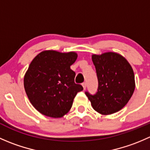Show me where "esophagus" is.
I'll return each instance as SVG.
<instances>
[{"mask_svg":"<svg viewBox=\"0 0 150 150\" xmlns=\"http://www.w3.org/2000/svg\"><path fill=\"white\" fill-rule=\"evenodd\" d=\"M82 86H83V89L85 90V89H86V83H82Z\"/></svg>","mask_w":150,"mask_h":150,"instance_id":"esophagus-1","label":"esophagus"}]
</instances>
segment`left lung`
Listing matches in <instances>:
<instances>
[{
    "mask_svg": "<svg viewBox=\"0 0 150 150\" xmlns=\"http://www.w3.org/2000/svg\"><path fill=\"white\" fill-rule=\"evenodd\" d=\"M97 75V92H85L93 110L102 115H110L121 110L128 102L135 89L132 67L120 54L107 52L92 55Z\"/></svg>",
    "mask_w": 150,
    "mask_h": 150,
    "instance_id": "left-lung-1",
    "label": "left lung"
}]
</instances>
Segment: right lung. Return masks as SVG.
<instances>
[{"label":"right lung","instance_id":"1","mask_svg":"<svg viewBox=\"0 0 150 150\" xmlns=\"http://www.w3.org/2000/svg\"><path fill=\"white\" fill-rule=\"evenodd\" d=\"M77 57L75 52L48 50L31 62L24 86L29 100L39 112L58 118L69 111L78 92L83 90L75 83V72L70 69Z\"/></svg>","mask_w":150,"mask_h":150}]
</instances>
